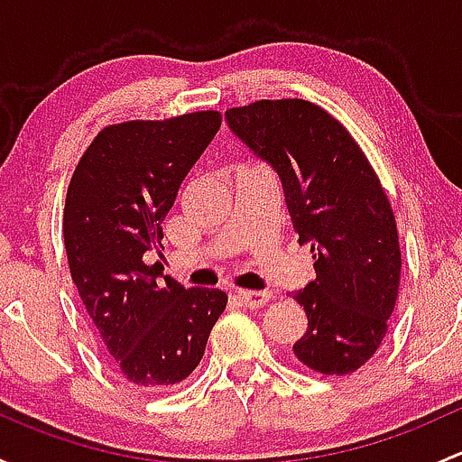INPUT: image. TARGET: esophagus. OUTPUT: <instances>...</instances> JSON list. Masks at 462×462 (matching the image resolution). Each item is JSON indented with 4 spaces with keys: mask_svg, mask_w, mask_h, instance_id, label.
Here are the masks:
<instances>
[{
    "mask_svg": "<svg viewBox=\"0 0 462 462\" xmlns=\"http://www.w3.org/2000/svg\"><path fill=\"white\" fill-rule=\"evenodd\" d=\"M236 300L241 304L250 306V309H259L263 306L265 301L270 300V292L268 291H236Z\"/></svg>",
    "mask_w": 462,
    "mask_h": 462,
    "instance_id": "1",
    "label": "esophagus"
}]
</instances>
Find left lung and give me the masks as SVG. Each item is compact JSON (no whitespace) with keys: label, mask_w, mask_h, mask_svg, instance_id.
Returning a JSON list of instances; mask_svg holds the SVG:
<instances>
[{"label":"left lung","mask_w":462,"mask_h":462,"mask_svg":"<svg viewBox=\"0 0 462 462\" xmlns=\"http://www.w3.org/2000/svg\"><path fill=\"white\" fill-rule=\"evenodd\" d=\"M227 127L282 180L300 244L318 277L295 292L309 328L292 353L324 375H346L375 356L400 288L398 227L369 158L321 106L300 97L226 111Z\"/></svg>","instance_id":"1"}]
</instances>
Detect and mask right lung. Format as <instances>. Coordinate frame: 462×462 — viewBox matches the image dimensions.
<instances>
[{
  "label": "right lung",
  "instance_id": "add662e5",
  "mask_svg": "<svg viewBox=\"0 0 462 462\" xmlns=\"http://www.w3.org/2000/svg\"><path fill=\"white\" fill-rule=\"evenodd\" d=\"M218 127V111L109 125L69 183L62 232L73 283L114 371L138 389L183 382L226 310L218 288L156 283L144 263L162 248V221Z\"/></svg>",
  "mask_w": 462,
  "mask_h": 462
}]
</instances>
